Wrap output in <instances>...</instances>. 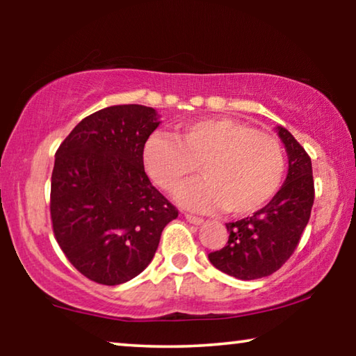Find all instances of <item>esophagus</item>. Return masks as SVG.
I'll list each match as a JSON object with an SVG mask.
<instances>
[{"label":"esophagus","mask_w":356,"mask_h":356,"mask_svg":"<svg viewBox=\"0 0 356 356\" xmlns=\"http://www.w3.org/2000/svg\"><path fill=\"white\" fill-rule=\"evenodd\" d=\"M184 218H186L189 223H193V225H202V223H204V218L196 217V216H189V213H186Z\"/></svg>","instance_id":"1"}]
</instances>
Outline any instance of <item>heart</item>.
<instances>
[{
    "mask_svg": "<svg viewBox=\"0 0 356 356\" xmlns=\"http://www.w3.org/2000/svg\"><path fill=\"white\" fill-rule=\"evenodd\" d=\"M143 162L152 181L168 193L181 188L201 165L206 178L181 189L178 202L199 212L223 207L233 216L264 207L285 173L279 140L232 118L181 124L177 138L154 133L144 144Z\"/></svg>",
    "mask_w": 356,
    "mask_h": 356,
    "instance_id": "heart-1",
    "label": "heart"
}]
</instances>
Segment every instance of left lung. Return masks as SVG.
I'll list each match as a JSON object with an SVG mask.
<instances>
[{
	"label": "left lung",
	"instance_id": "obj_1",
	"mask_svg": "<svg viewBox=\"0 0 356 356\" xmlns=\"http://www.w3.org/2000/svg\"><path fill=\"white\" fill-rule=\"evenodd\" d=\"M277 133L289 155L284 184L261 211L227 223V245L209 254L213 267L240 280L262 279L285 264L298 246L314 202L309 155L290 131L277 126Z\"/></svg>",
	"mask_w": 356,
	"mask_h": 356
}]
</instances>
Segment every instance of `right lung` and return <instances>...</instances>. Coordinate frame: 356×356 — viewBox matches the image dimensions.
<instances>
[{
    "mask_svg": "<svg viewBox=\"0 0 356 356\" xmlns=\"http://www.w3.org/2000/svg\"><path fill=\"white\" fill-rule=\"evenodd\" d=\"M159 118L150 106H106L82 120L56 150L53 233L71 264L97 284L139 275L165 225L178 217L144 170L143 149Z\"/></svg>",
    "mask_w": 356,
    "mask_h": 356,
    "instance_id": "obj_1",
    "label": "right lung"
}]
</instances>
